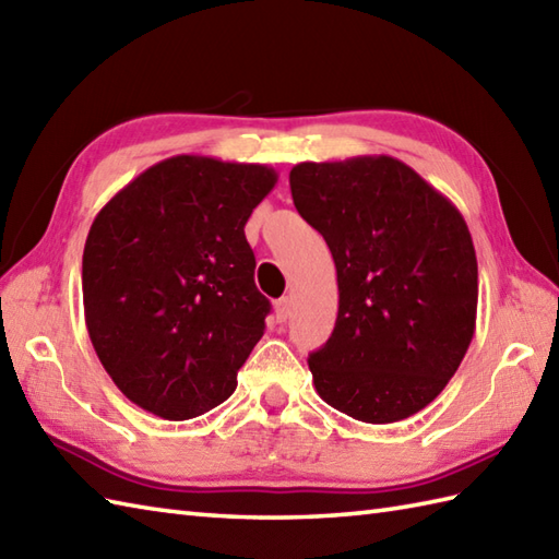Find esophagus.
<instances>
[{
    "label": "esophagus",
    "mask_w": 559,
    "mask_h": 559,
    "mask_svg": "<svg viewBox=\"0 0 559 559\" xmlns=\"http://www.w3.org/2000/svg\"><path fill=\"white\" fill-rule=\"evenodd\" d=\"M273 310H276V322H288V317H290V298H281V300H276V307H273Z\"/></svg>",
    "instance_id": "obj_1"
}]
</instances>
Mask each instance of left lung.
Here are the masks:
<instances>
[{
    "mask_svg": "<svg viewBox=\"0 0 559 559\" xmlns=\"http://www.w3.org/2000/svg\"><path fill=\"white\" fill-rule=\"evenodd\" d=\"M290 192L338 278L334 334L307 358L317 394L362 423L411 418L454 377L476 331L466 221L391 156L298 163Z\"/></svg>",
    "mask_w": 559,
    "mask_h": 559,
    "instance_id": "1",
    "label": "left lung"
}]
</instances>
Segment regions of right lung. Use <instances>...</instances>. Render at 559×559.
<instances>
[{
  "instance_id": "1",
  "label": "right lung",
  "mask_w": 559,
  "mask_h": 559,
  "mask_svg": "<svg viewBox=\"0 0 559 559\" xmlns=\"http://www.w3.org/2000/svg\"><path fill=\"white\" fill-rule=\"evenodd\" d=\"M276 182L259 163L173 156L93 221L81 271L86 329L139 408L189 420L235 391L271 310L245 223Z\"/></svg>"
}]
</instances>
